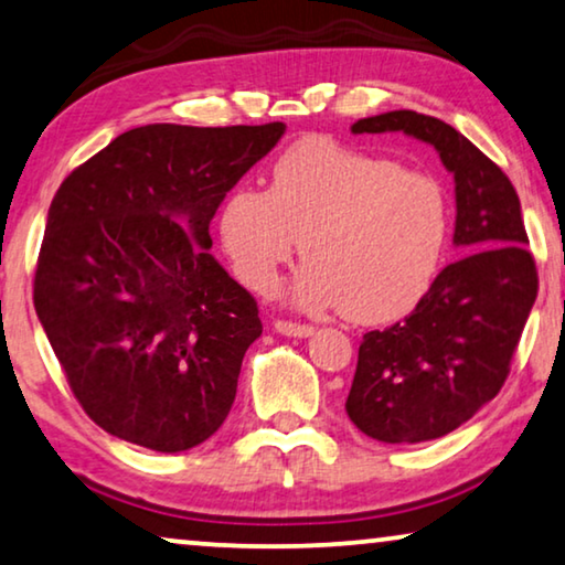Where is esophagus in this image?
<instances>
[{
  "label": "esophagus",
  "instance_id": "esophagus-1",
  "mask_svg": "<svg viewBox=\"0 0 565 565\" xmlns=\"http://www.w3.org/2000/svg\"><path fill=\"white\" fill-rule=\"evenodd\" d=\"M274 330L286 338H309L315 332L312 324H299V322H289V320H276Z\"/></svg>",
  "mask_w": 565,
  "mask_h": 565
}]
</instances>
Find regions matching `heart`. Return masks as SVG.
<instances>
[{"mask_svg": "<svg viewBox=\"0 0 565 565\" xmlns=\"http://www.w3.org/2000/svg\"><path fill=\"white\" fill-rule=\"evenodd\" d=\"M220 235L245 286L271 289L299 250L289 299L340 307L348 320H399L425 297L448 241V196L427 173L392 158L309 135L284 150L271 186H237L222 204Z\"/></svg>", "mask_w": 565, "mask_h": 565, "instance_id": "obj_1", "label": "heart"}]
</instances>
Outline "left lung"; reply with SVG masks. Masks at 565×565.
I'll return each instance as SVG.
<instances>
[{"label": "left lung", "instance_id": "left-lung-1", "mask_svg": "<svg viewBox=\"0 0 565 565\" xmlns=\"http://www.w3.org/2000/svg\"><path fill=\"white\" fill-rule=\"evenodd\" d=\"M351 132L423 140L456 181L452 245L466 256L443 268L409 317L365 332L345 402L351 423L379 443L443 438L499 394L535 305L520 196L494 161L438 117L396 109L363 117Z\"/></svg>", "mask_w": 565, "mask_h": 565}]
</instances>
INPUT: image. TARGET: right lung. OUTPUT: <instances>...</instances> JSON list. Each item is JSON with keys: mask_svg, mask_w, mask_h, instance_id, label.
<instances>
[{"mask_svg": "<svg viewBox=\"0 0 565 565\" xmlns=\"http://www.w3.org/2000/svg\"><path fill=\"white\" fill-rule=\"evenodd\" d=\"M284 130L142 125L55 192L35 312L71 392L115 438L181 452L225 423L264 324L210 253V222Z\"/></svg>", "mask_w": 565, "mask_h": 565, "instance_id": "obj_1", "label": "right lung"}]
</instances>
